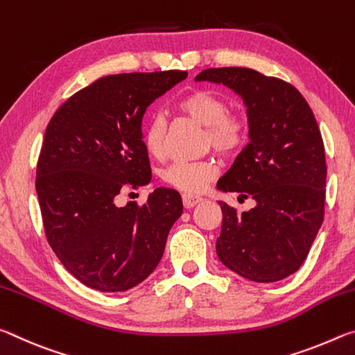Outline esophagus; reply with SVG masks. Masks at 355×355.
Returning <instances> with one entry per match:
<instances>
[{
	"label": "esophagus",
	"instance_id": "1",
	"mask_svg": "<svg viewBox=\"0 0 355 355\" xmlns=\"http://www.w3.org/2000/svg\"><path fill=\"white\" fill-rule=\"evenodd\" d=\"M203 199L199 196H192V194H183V205L184 208H192L196 207L197 203H200Z\"/></svg>",
	"mask_w": 355,
	"mask_h": 355
}]
</instances>
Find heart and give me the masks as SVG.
<instances>
[{"instance_id":"heart-1","label":"heart","mask_w":355,"mask_h":355,"mask_svg":"<svg viewBox=\"0 0 355 355\" xmlns=\"http://www.w3.org/2000/svg\"><path fill=\"white\" fill-rule=\"evenodd\" d=\"M177 110L202 127H205L203 144L211 147L224 158L235 156L248 141V123L238 112L227 111V101L219 94L208 89H192L177 101ZM167 122L163 114L153 112L144 120L142 139L147 152L161 156L164 150ZM218 173V166L211 159L177 161L167 166L163 180L173 188L184 192H200Z\"/></svg>"}]
</instances>
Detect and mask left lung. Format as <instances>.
<instances>
[{
	"mask_svg": "<svg viewBox=\"0 0 355 355\" xmlns=\"http://www.w3.org/2000/svg\"><path fill=\"white\" fill-rule=\"evenodd\" d=\"M196 81L224 84L248 107L249 144L218 189L252 197L238 214L219 202V260L244 279L271 284L296 272L324 219L326 153L313 111L296 87L245 67L207 69Z\"/></svg>",
	"mask_w": 355,
	"mask_h": 355,
	"instance_id": "1",
	"label": "left lung"
}]
</instances>
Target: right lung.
Listing matches in <instances>:
<instances>
[{
	"instance_id": "right-lung-1",
	"label": "right lung",
	"mask_w": 355,
	"mask_h": 355,
	"mask_svg": "<svg viewBox=\"0 0 355 355\" xmlns=\"http://www.w3.org/2000/svg\"><path fill=\"white\" fill-rule=\"evenodd\" d=\"M186 71L103 76L65 101L45 131L37 161L39 205L48 243L89 288L127 291L158 266L183 213L177 191L158 188L144 205L117 207L120 192L152 178L142 117Z\"/></svg>"
}]
</instances>
